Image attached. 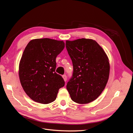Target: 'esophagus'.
<instances>
[{
    "instance_id": "esophagus-1",
    "label": "esophagus",
    "mask_w": 133,
    "mask_h": 133,
    "mask_svg": "<svg viewBox=\"0 0 133 133\" xmlns=\"http://www.w3.org/2000/svg\"><path fill=\"white\" fill-rule=\"evenodd\" d=\"M63 79L64 80V81L66 82V80H67V76L65 74V75H63Z\"/></svg>"
}]
</instances>
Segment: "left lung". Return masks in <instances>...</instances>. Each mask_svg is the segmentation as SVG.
I'll return each instance as SVG.
<instances>
[{
  "label": "left lung",
  "mask_w": 133,
  "mask_h": 133,
  "mask_svg": "<svg viewBox=\"0 0 133 133\" xmlns=\"http://www.w3.org/2000/svg\"><path fill=\"white\" fill-rule=\"evenodd\" d=\"M65 46L73 63V72L66 84L71 99L78 104L94 101L105 88L110 65L102 48L95 41H67Z\"/></svg>",
  "instance_id": "left-lung-1"
}]
</instances>
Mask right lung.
Here are the masks:
<instances>
[{
    "instance_id": "obj_1",
    "label": "right lung",
    "mask_w": 133,
    "mask_h": 133,
    "mask_svg": "<svg viewBox=\"0 0 133 133\" xmlns=\"http://www.w3.org/2000/svg\"><path fill=\"white\" fill-rule=\"evenodd\" d=\"M65 47L63 41L49 38L32 40L19 64V75L26 94L35 102L49 104L56 99L65 82L55 72L56 58Z\"/></svg>"
}]
</instances>
